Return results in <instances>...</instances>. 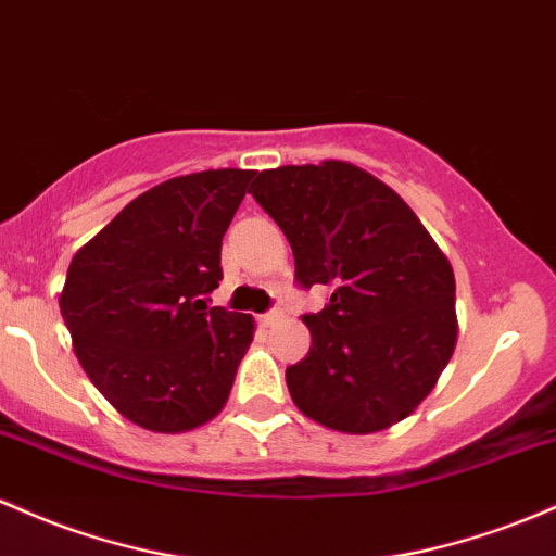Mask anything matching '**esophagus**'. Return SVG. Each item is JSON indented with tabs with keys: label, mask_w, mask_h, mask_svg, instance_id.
<instances>
[{
	"label": "esophagus",
	"mask_w": 556,
	"mask_h": 556,
	"mask_svg": "<svg viewBox=\"0 0 556 556\" xmlns=\"http://www.w3.org/2000/svg\"><path fill=\"white\" fill-rule=\"evenodd\" d=\"M279 319H282V311H279V308H274V311H266V314H261V316H258V321H261V325H264V327H271V325H277Z\"/></svg>",
	"instance_id": "obj_1"
}]
</instances>
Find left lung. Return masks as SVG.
I'll return each mask as SVG.
<instances>
[{"instance_id":"1","label":"left lung","mask_w":556,"mask_h":556,"mask_svg":"<svg viewBox=\"0 0 556 556\" xmlns=\"http://www.w3.org/2000/svg\"><path fill=\"white\" fill-rule=\"evenodd\" d=\"M250 192L288 237L298 282L332 288L303 316L306 358L285 371L295 406L351 435L406 419L459 334L446 253L401 194L353 163L261 170Z\"/></svg>"}]
</instances>
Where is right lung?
I'll use <instances>...</instances> for the list:
<instances>
[{"mask_svg":"<svg viewBox=\"0 0 556 556\" xmlns=\"http://www.w3.org/2000/svg\"><path fill=\"white\" fill-rule=\"evenodd\" d=\"M255 170L176 176L134 198L73 255L60 314L78 364L134 425L187 432L227 404L255 321L208 295Z\"/></svg>","mask_w":556,"mask_h":556,"instance_id":"add662e5","label":"right lung"}]
</instances>
